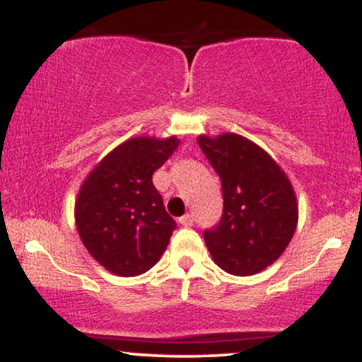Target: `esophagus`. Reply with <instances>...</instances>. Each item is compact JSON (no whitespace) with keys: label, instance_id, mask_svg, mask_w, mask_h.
I'll return each mask as SVG.
<instances>
[{"label":"esophagus","instance_id":"1","mask_svg":"<svg viewBox=\"0 0 362 362\" xmlns=\"http://www.w3.org/2000/svg\"><path fill=\"white\" fill-rule=\"evenodd\" d=\"M178 223H180L182 226H185V228L192 226V224H194V216L192 214L182 216V218H178Z\"/></svg>","mask_w":362,"mask_h":362}]
</instances>
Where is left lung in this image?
Here are the masks:
<instances>
[{
	"label": "left lung",
	"instance_id": "1",
	"mask_svg": "<svg viewBox=\"0 0 362 362\" xmlns=\"http://www.w3.org/2000/svg\"><path fill=\"white\" fill-rule=\"evenodd\" d=\"M199 146L221 178L223 216L204 240L218 267L253 276L286 250L298 224V202L288 175L267 151L233 132L199 136Z\"/></svg>",
	"mask_w": 362,
	"mask_h": 362
}]
</instances>
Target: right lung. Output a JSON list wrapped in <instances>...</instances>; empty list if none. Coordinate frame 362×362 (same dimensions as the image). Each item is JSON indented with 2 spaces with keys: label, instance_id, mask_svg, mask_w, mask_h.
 <instances>
[{
  "label": "right lung",
  "instance_id": "right-lung-1",
  "mask_svg": "<svg viewBox=\"0 0 362 362\" xmlns=\"http://www.w3.org/2000/svg\"><path fill=\"white\" fill-rule=\"evenodd\" d=\"M178 143L175 136L124 141L80 187L74 204L78 235L90 255L115 276H139L167 250L177 224L165 211L153 173Z\"/></svg>",
  "mask_w": 362,
  "mask_h": 362
}]
</instances>
